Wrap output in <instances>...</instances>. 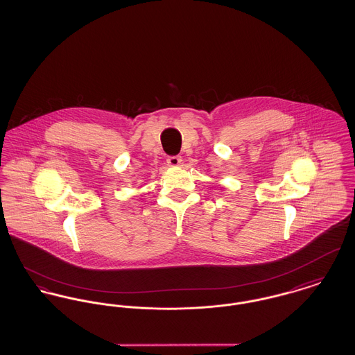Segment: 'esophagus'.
<instances>
[{"label":"esophagus","instance_id":"34e87169","mask_svg":"<svg viewBox=\"0 0 355 355\" xmlns=\"http://www.w3.org/2000/svg\"><path fill=\"white\" fill-rule=\"evenodd\" d=\"M169 167H178L182 163V157L180 156H169L167 159Z\"/></svg>","mask_w":355,"mask_h":355}]
</instances>
